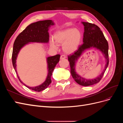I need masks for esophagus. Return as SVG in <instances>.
I'll list each match as a JSON object with an SVG mask.
<instances>
[{
  "mask_svg": "<svg viewBox=\"0 0 123 123\" xmlns=\"http://www.w3.org/2000/svg\"><path fill=\"white\" fill-rule=\"evenodd\" d=\"M66 57V55H62L61 56V59H64V58H65Z\"/></svg>",
  "mask_w": 123,
  "mask_h": 123,
  "instance_id": "1",
  "label": "esophagus"
}]
</instances>
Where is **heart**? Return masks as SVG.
<instances>
[{
  "label": "heart",
  "instance_id": "1",
  "mask_svg": "<svg viewBox=\"0 0 123 123\" xmlns=\"http://www.w3.org/2000/svg\"><path fill=\"white\" fill-rule=\"evenodd\" d=\"M54 39L57 44H63L62 49L65 52L71 53L79 47L81 39V34L79 30L75 28H69L56 33L54 35ZM55 43L51 40L50 46L57 49V44Z\"/></svg>",
  "mask_w": 123,
  "mask_h": 123
}]
</instances>
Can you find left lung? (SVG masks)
<instances>
[{"label": "left lung", "instance_id": "8db88e82", "mask_svg": "<svg viewBox=\"0 0 123 123\" xmlns=\"http://www.w3.org/2000/svg\"><path fill=\"white\" fill-rule=\"evenodd\" d=\"M84 25L83 43L71 55L68 56L70 62V72L76 82L83 86H89L98 83L102 79L109 64L108 43L102 31L98 25L87 22H82ZM91 47L96 48L101 51L106 59L105 69L100 75L94 79H87L79 75L75 71V64L77 59L85 50Z\"/></svg>", "mask_w": 123, "mask_h": 123}]
</instances>
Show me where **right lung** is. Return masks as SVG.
Listing matches in <instances>:
<instances>
[{"mask_svg": "<svg viewBox=\"0 0 123 123\" xmlns=\"http://www.w3.org/2000/svg\"><path fill=\"white\" fill-rule=\"evenodd\" d=\"M53 21L51 20L39 21L32 23L27 27L24 30L18 35L14 43L12 52V64L17 76L20 83L30 89L35 91L40 92L46 89L51 83V76L55 67L59 62L61 55L57 54L53 56L48 57L47 58L48 64V73L46 80L36 87H29L20 80L16 70V59L20 49L25 44L29 43H48L49 40V34L48 32L49 28L54 25Z\"/></svg>", "mask_w": 123, "mask_h": 123, "instance_id": "1", "label": "right lung"}]
</instances>
